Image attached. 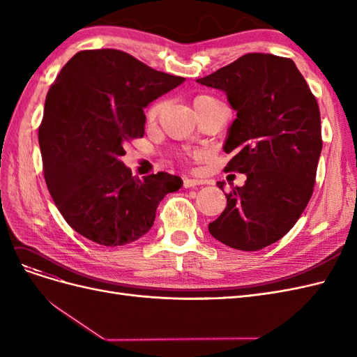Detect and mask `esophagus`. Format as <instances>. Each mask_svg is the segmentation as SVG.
I'll list each match as a JSON object with an SVG mask.
<instances>
[{"label": "esophagus", "instance_id": "obj_1", "mask_svg": "<svg viewBox=\"0 0 357 357\" xmlns=\"http://www.w3.org/2000/svg\"><path fill=\"white\" fill-rule=\"evenodd\" d=\"M198 185H202V180L189 178V177H185V180H183V186L185 188H195Z\"/></svg>", "mask_w": 357, "mask_h": 357}]
</instances>
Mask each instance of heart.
<instances>
[{"mask_svg": "<svg viewBox=\"0 0 357 357\" xmlns=\"http://www.w3.org/2000/svg\"><path fill=\"white\" fill-rule=\"evenodd\" d=\"M198 101H214L213 98H210V96H205V95H199V96H197L195 98V102H198ZM159 110H160V105L159 104H156V105H153L152 109L149 110V117L150 119H153V117H156L158 116V113H159Z\"/></svg>", "mask_w": 357, "mask_h": 357, "instance_id": "obj_1", "label": "heart"}]
</instances>
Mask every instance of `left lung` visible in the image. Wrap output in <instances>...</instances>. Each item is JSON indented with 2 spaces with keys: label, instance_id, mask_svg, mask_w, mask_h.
Here are the masks:
<instances>
[{
  "label": "left lung",
  "instance_id": "1",
  "mask_svg": "<svg viewBox=\"0 0 357 357\" xmlns=\"http://www.w3.org/2000/svg\"><path fill=\"white\" fill-rule=\"evenodd\" d=\"M197 82L225 92L236 112L223 144L234 153L226 171L247 177L225 193L226 208L208 231L236 250H261L294 228L312 195L321 153L317 101L295 62L271 53H247Z\"/></svg>",
  "mask_w": 357,
  "mask_h": 357
}]
</instances>
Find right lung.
Listing matches in <instances>:
<instances>
[{
  "label": "right lung",
  "instance_id": "add662e5",
  "mask_svg": "<svg viewBox=\"0 0 357 357\" xmlns=\"http://www.w3.org/2000/svg\"><path fill=\"white\" fill-rule=\"evenodd\" d=\"M185 77L156 71L116 49L82 50L50 86L38 143L50 195L71 228L117 247L153 226L167 193L183 186L168 172L132 176L123 144L142 138L146 107Z\"/></svg>",
  "mask_w": 357,
  "mask_h": 357
}]
</instances>
